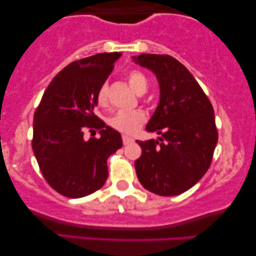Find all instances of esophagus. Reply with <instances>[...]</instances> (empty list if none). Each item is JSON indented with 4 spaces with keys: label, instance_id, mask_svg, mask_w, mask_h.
<instances>
[{
    "label": "esophagus",
    "instance_id": "esophagus-1",
    "mask_svg": "<svg viewBox=\"0 0 256 256\" xmlns=\"http://www.w3.org/2000/svg\"><path fill=\"white\" fill-rule=\"evenodd\" d=\"M122 142H124V146H127V144H129V143L134 142V138H129V136H127V135H122Z\"/></svg>",
    "mask_w": 256,
    "mask_h": 256
}]
</instances>
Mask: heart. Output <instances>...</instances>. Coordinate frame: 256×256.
<instances>
[{"label":"heart","mask_w":256,"mask_h":256,"mask_svg":"<svg viewBox=\"0 0 256 256\" xmlns=\"http://www.w3.org/2000/svg\"><path fill=\"white\" fill-rule=\"evenodd\" d=\"M128 82L132 90L138 96L146 92L148 88V80L146 76L140 71H132L128 76ZM96 102L99 106L104 107L108 102V86L106 84L101 85L96 93ZM146 114L141 110H121L115 113L108 118V124L115 130L124 132V134H134L141 128L146 122Z\"/></svg>","instance_id":"1"}]
</instances>
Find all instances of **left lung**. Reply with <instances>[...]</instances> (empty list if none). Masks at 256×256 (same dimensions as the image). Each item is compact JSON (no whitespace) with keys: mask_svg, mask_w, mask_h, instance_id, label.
Wrapping results in <instances>:
<instances>
[{"mask_svg":"<svg viewBox=\"0 0 256 256\" xmlns=\"http://www.w3.org/2000/svg\"><path fill=\"white\" fill-rule=\"evenodd\" d=\"M157 76L160 102L146 129L158 140L136 141L142 155L135 160L140 183L152 194L177 196L197 184L211 166L218 142L214 110L185 66L168 54L132 57Z\"/></svg>","mask_w":256,"mask_h":256,"instance_id":"obj_1","label":"left lung"}]
</instances>
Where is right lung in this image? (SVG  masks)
<instances>
[{
	"label": "right lung",
	"instance_id": "1",
	"mask_svg": "<svg viewBox=\"0 0 256 256\" xmlns=\"http://www.w3.org/2000/svg\"><path fill=\"white\" fill-rule=\"evenodd\" d=\"M120 52L72 62L45 90L34 115L32 150L50 186L65 197L82 198L106 183L107 160L122 146L120 132L94 114L96 93ZM86 128L100 138L85 140Z\"/></svg>",
	"mask_w": 256,
	"mask_h": 256
}]
</instances>
